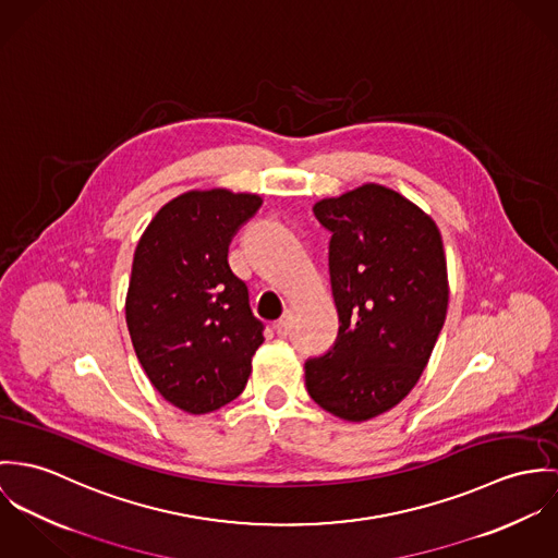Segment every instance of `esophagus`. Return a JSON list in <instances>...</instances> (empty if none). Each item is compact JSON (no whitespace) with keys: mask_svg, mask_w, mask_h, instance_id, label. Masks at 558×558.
I'll return each mask as SVG.
<instances>
[{"mask_svg":"<svg viewBox=\"0 0 558 558\" xmlns=\"http://www.w3.org/2000/svg\"><path fill=\"white\" fill-rule=\"evenodd\" d=\"M289 331H291V314L287 312V314L276 323V333H278L280 338H287Z\"/></svg>","mask_w":558,"mask_h":558,"instance_id":"1","label":"esophagus"}]
</instances>
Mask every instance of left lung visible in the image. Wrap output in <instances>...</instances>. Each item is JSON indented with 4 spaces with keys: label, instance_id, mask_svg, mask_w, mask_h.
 Returning a JSON list of instances; mask_svg holds the SVG:
<instances>
[{
    "label": "left lung",
    "instance_id": "1",
    "mask_svg": "<svg viewBox=\"0 0 558 558\" xmlns=\"http://www.w3.org/2000/svg\"><path fill=\"white\" fill-rule=\"evenodd\" d=\"M331 233L333 347L306 362L310 398L347 422L396 407L420 380L442 329L449 287L433 218L402 194L364 184L312 207Z\"/></svg>",
    "mask_w": 558,
    "mask_h": 558
}]
</instances>
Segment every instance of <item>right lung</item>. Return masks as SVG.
I'll return each mask as SVG.
<instances>
[{
  "label": "right lung",
  "mask_w": 558,
  "mask_h": 558,
  "mask_svg": "<svg viewBox=\"0 0 558 558\" xmlns=\"http://www.w3.org/2000/svg\"><path fill=\"white\" fill-rule=\"evenodd\" d=\"M260 203L222 187L192 190L154 216L134 250L125 295L134 353L160 396L192 415L244 391L265 340L248 287L227 260Z\"/></svg>",
  "instance_id": "1"
}]
</instances>
